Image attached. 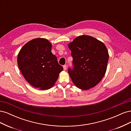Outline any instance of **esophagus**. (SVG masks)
<instances>
[{
    "instance_id": "obj_1",
    "label": "esophagus",
    "mask_w": 131,
    "mask_h": 131,
    "mask_svg": "<svg viewBox=\"0 0 131 131\" xmlns=\"http://www.w3.org/2000/svg\"><path fill=\"white\" fill-rule=\"evenodd\" d=\"M63 69H64V70H66L67 69V65H64L63 66Z\"/></svg>"
}]
</instances>
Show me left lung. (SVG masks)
<instances>
[{"mask_svg": "<svg viewBox=\"0 0 131 131\" xmlns=\"http://www.w3.org/2000/svg\"><path fill=\"white\" fill-rule=\"evenodd\" d=\"M73 69L68 68L72 81L79 89L88 90L96 86L105 74L109 53L103 42L82 35L68 44Z\"/></svg>", "mask_w": 131, "mask_h": 131, "instance_id": "obj_1", "label": "left lung"}]
</instances>
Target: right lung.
<instances>
[{"label":"right lung","instance_id":"right-lung-1","mask_svg":"<svg viewBox=\"0 0 131 131\" xmlns=\"http://www.w3.org/2000/svg\"><path fill=\"white\" fill-rule=\"evenodd\" d=\"M51 48L48 40L36 38L27 42L17 56L19 69L26 81L41 90L52 88L63 69Z\"/></svg>","mask_w":131,"mask_h":131}]
</instances>
